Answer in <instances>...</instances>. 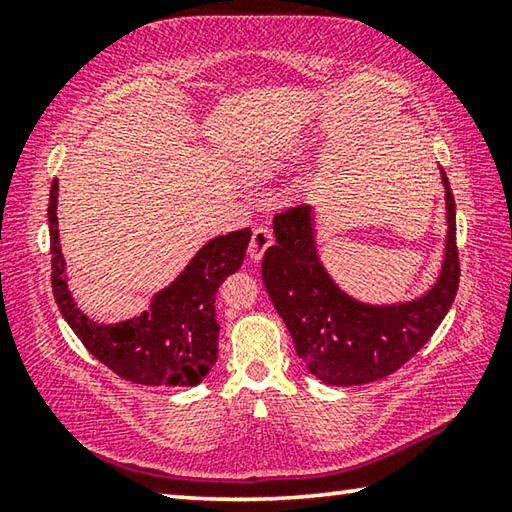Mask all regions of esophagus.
<instances>
[{
    "mask_svg": "<svg viewBox=\"0 0 512 512\" xmlns=\"http://www.w3.org/2000/svg\"><path fill=\"white\" fill-rule=\"evenodd\" d=\"M273 244V232L268 225H257L253 230V237H250V244H248V253L253 259H259L264 255V250Z\"/></svg>",
    "mask_w": 512,
    "mask_h": 512,
    "instance_id": "obj_1",
    "label": "esophagus"
}]
</instances>
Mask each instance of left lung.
<instances>
[{"label":"left lung","instance_id":"1","mask_svg":"<svg viewBox=\"0 0 512 512\" xmlns=\"http://www.w3.org/2000/svg\"><path fill=\"white\" fill-rule=\"evenodd\" d=\"M443 185L449 223L443 273L427 296L404 305H361L336 287L316 255L307 205L273 216L277 244L264 253V287L289 327L298 357L320 381L359 386L393 375L443 323L461 280L456 203L445 171Z\"/></svg>","mask_w":512,"mask_h":512}]
</instances>
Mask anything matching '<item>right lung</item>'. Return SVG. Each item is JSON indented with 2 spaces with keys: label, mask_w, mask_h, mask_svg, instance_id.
Segmentation results:
<instances>
[{
  "label": "right lung",
  "mask_w": 512,
  "mask_h": 512,
  "mask_svg": "<svg viewBox=\"0 0 512 512\" xmlns=\"http://www.w3.org/2000/svg\"><path fill=\"white\" fill-rule=\"evenodd\" d=\"M58 180L49 192L51 289L67 325L94 359L121 379L144 386H196L219 357L216 291L244 262L250 230L221 235L198 250L176 282L155 296L140 318L99 325L81 314L67 291L65 262L58 241Z\"/></svg>",
  "instance_id": "obj_1"
}]
</instances>
